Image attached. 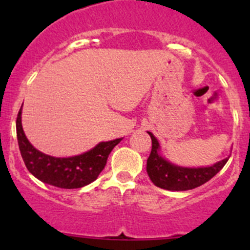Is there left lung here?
Here are the masks:
<instances>
[{"label":"left lung","instance_id":"obj_1","mask_svg":"<svg viewBox=\"0 0 250 250\" xmlns=\"http://www.w3.org/2000/svg\"><path fill=\"white\" fill-rule=\"evenodd\" d=\"M152 140V148L146 163V170L151 181L157 188L170 191H186L192 190L203 185L210 180L221 170L226 165L229 157L220 162L215 163L211 167L203 168H184L174 166L166 161L161 155H158V141L153 137L152 133L148 132Z\"/></svg>","mask_w":250,"mask_h":250}]
</instances>
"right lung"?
<instances>
[{"mask_svg":"<svg viewBox=\"0 0 250 250\" xmlns=\"http://www.w3.org/2000/svg\"><path fill=\"white\" fill-rule=\"evenodd\" d=\"M17 138L27 170L39 180L60 188H80L98 178L106 166L112 148L122 139L100 143L88 152L67 158L44 155L34 147L21 127V109L17 117Z\"/></svg>","mask_w":250,"mask_h":250,"instance_id":"1","label":"right lung"}]
</instances>
